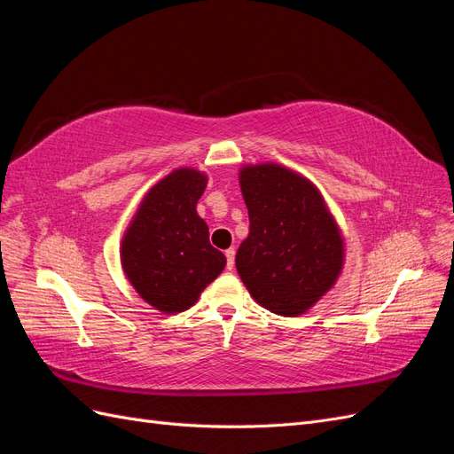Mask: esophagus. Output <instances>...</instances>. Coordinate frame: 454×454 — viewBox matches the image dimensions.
Segmentation results:
<instances>
[{
    "label": "esophagus",
    "mask_w": 454,
    "mask_h": 454,
    "mask_svg": "<svg viewBox=\"0 0 454 454\" xmlns=\"http://www.w3.org/2000/svg\"><path fill=\"white\" fill-rule=\"evenodd\" d=\"M225 257H227V269L231 270L232 267H235V250H232V248L225 250Z\"/></svg>",
    "instance_id": "esophagus-1"
}]
</instances>
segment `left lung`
Listing matches in <instances>:
<instances>
[{"instance_id": "8db88e82", "label": "left lung", "mask_w": 454, "mask_h": 454, "mask_svg": "<svg viewBox=\"0 0 454 454\" xmlns=\"http://www.w3.org/2000/svg\"><path fill=\"white\" fill-rule=\"evenodd\" d=\"M250 235L237 270L261 307L280 316L309 310L342 269L345 246L333 215L307 177L280 164L240 170Z\"/></svg>"}]
</instances>
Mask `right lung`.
Listing matches in <instances>:
<instances>
[{"label":"right lung","instance_id":"1","mask_svg":"<svg viewBox=\"0 0 454 454\" xmlns=\"http://www.w3.org/2000/svg\"><path fill=\"white\" fill-rule=\"evenodd\" d=\"M208 177L193 168L168 174L149 193L122 237L121 261L134 290L164 314L184 312L225 269L197 214Z\"/></svg>","mask_w":454,"mask_h":454}]
</instances>
